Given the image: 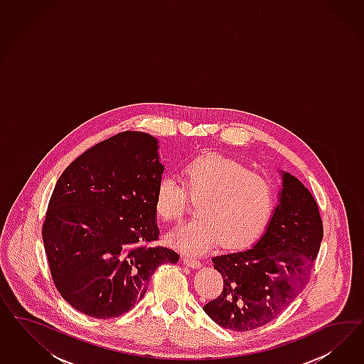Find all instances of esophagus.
<instances>
[{
    "label": "esophagus",
    "mask_w": 364,
    "mask_h": 364,
    "mask_svg": "<svg viewBox=\"0 0 364 364\" xmlns=\"http://www.w3.org/2000/svg\"><path fill=\"white\" fill-rule=\"evenodd\" d=\"M183 262H184L186 264L189 265V267H192V268L201 267V262H200L198 259H196V257H192V256H184Z\"/></svg>",
    "instance_id": "obj_1"
}]
</instances>
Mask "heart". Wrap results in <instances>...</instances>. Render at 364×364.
I'll list each match as a JSON object with an SVG mask.
<instances>
[{
	"label": "heart",
	"instance_id": "b5f03b06",
	"mask_svg": "<svg viewBox=\"0 0 364 364\" xmlns=\"http://www.w3.org/2000/svg\"><path fill=\"white\" fill-rule=\"evenodd\" d=\"M183 184L163 177L154 192V210L168 223L181 220L192 200L198 218L168 235L186 252H204L220 242L239 248L255 242L276 208V188L268 177L221 154H203L181 171Z\"/></svg>",
	"mask_w": 364,
	"mask_h": 364
}]
</instances>
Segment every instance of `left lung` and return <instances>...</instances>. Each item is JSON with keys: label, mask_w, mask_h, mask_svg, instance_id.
I'll return each mask as SVG.
<instances>
[{"label": "left lung", "mask_w": 364, "mask_h": 364, "mask_svg": "<svg viewBox=\"0 0 364 364\" xmlns=\"http://www.w3.org/2000/svg\"><path fill=\"white\" fill-rule=\"evenodd\" d=\"M279 196L267 231L251 250L212 259L224 287L204 311L224 328L244 332L264 326L309 283L323 239L318 204L289 173L283 175Z\"/></svg>", "instance_id": "obj_1"}]
</instances>
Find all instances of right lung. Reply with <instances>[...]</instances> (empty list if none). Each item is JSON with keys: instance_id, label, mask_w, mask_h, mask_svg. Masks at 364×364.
Returning a JSON list of instances; mask_svg holds the SVG:
<instances>
[{"instance_id": "right-lung-1", "label": "right lung", "mask_w": 364, "mask_h": 364, "mask_svg": "<svg viewBox=\"0 0 364 364\" xmlns=\"http://www.w3.org/2000/svg\"><path fill=\"white\" fill-rule=\"evenodd\" d=\"M163 171L157 140L127 131L80 154L57 180L43 240L57 291L80 312L120 316L141 300L159 265L177 263L176 251L151 245Z\"/></svg>"}]
</instances>
